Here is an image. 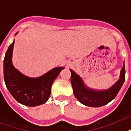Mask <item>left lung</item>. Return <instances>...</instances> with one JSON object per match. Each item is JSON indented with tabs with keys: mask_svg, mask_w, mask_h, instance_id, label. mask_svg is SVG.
<instances>
[{
	"mask_svg": "<svg viewBox=\"0 0 131 131\" xmlns=\"http://www.w3.org/2000/svg\"><path fill=\"white\" fill-rule=\"evenodd\" d=\"M71 73V82L74 95L79 101L84 105L91 107H99L105 105L114 99L125 80L124 62L120 71L119 80L115 84L106 90H95L86 86L82 78L73 70Z\"/></svg>",
	"mask_w": 131,
	"mask_h": 131,
	"instance_id": "1",
	"label": "left lung"
}]
</instances>
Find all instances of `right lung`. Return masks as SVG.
I'll use <instances>...</instances> for the list:
<instances>
[{
  "mask_svg": "<svg viewBox=\"0 0 131 131\" xmlns=\"http://www.w3.org/2000/svg\"><path fill=\"white\" fill-rule=\"evenodd\" d=\"M13 45L14 41L9 45L3 62L4 80L7 89L13 97L24 105H41L49 99L52 84L64 67L53 68L38 78L28 77L15 68L12 63Z\"/></svg>",
  "mask_w": 131,
  "mask_h": 131,
  "instance_id": "add662e5",
  "label": "right lung"
}]
</instances>
